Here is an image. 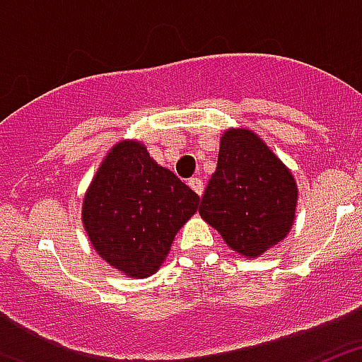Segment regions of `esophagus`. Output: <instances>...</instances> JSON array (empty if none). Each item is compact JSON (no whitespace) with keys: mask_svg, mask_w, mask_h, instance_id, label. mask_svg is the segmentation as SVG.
<instances>
[{"mask_svg":"<svg viewBox=\"0 0 362 362\" xmlns=\"http://www.w3.org/2000/svg\"><path fill=\"white\" fill-rule=\"evenodd\" d=\"M188 187L196 192L197 196H201V194H203V181H201V179H197V177L188 179Z\"/></svg>","mask_w":362,"mask_h":362,"instance_id":"esophagus-1","label":"esophagus"}]
</instances>
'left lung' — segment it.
Returning a JSON list of instances; mask_svg holds the SVG:
<instances>
[{"label": "left lung", "instance_id": "8db88e82", "mask_svg": "<svg viewBox=\"0 0 362 362\" xmlns=\"http://www.w3.org/2000/svg\"><path fill=\"white\" fill-rule=\"evenodd\" d=\"M297 197L296 177L274 150L254 130L228 129L199 216L233 252L261 257L292 230Z\"/></svg>", "mask_w": 362, "mask_h": 362}]
</instances>
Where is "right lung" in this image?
Listing matches in <instances>:
<instances>
[{
  "label": "right lung",
  "mask_w": 362,
  "mask_h": 362,
  "mask_svg": "<svg viewBox=\"0 0 362 362\" xmlns=\"http://www.w3.org/2000/svg\"><path fill=\"white\" fill-rule=\"evenodd\" d=\"M199 196L150 158L137 139L108 150L83 197L88 241L123 276L145 279L161 268L175 233L196 214Z\"/></svg>",
  "instance_id": "1"
}]
</instances>
